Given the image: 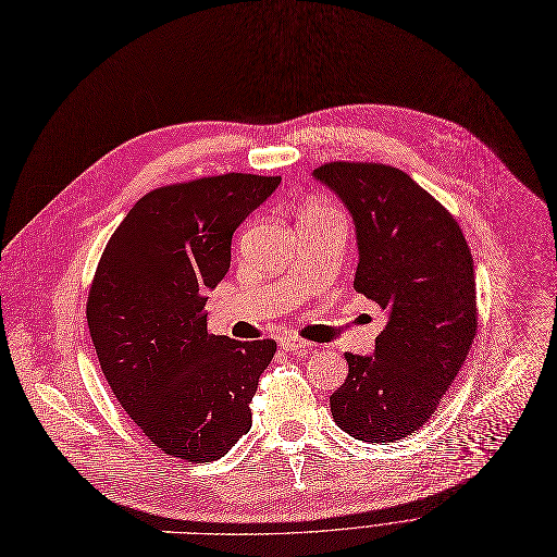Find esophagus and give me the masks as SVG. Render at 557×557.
<instances>
[{
  "instance_id": "1",
  "label": "esophagus",
  "mask_w": 557,
  "mask_h": 557,
  "mask_svg": "<svg viewBox=\"0 0 557 557\" xmlns=\"http://www.w3.org/2000/svg\"><path fill=\"white\" fill-rule=\"evenodd\" d=\"M277 344H280V348H284V350H307V348L311 346L309 342L299 339V337H295V335H282V337L277 339Z\"/></svg>"
}]
</instances>
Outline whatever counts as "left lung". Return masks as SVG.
Returning <instances> with one entry per match:
<instances>
[{"label": "left lung", "instance_id": "obj_1", "mask_svg": "<svg viewBox=\"0 0 557 557\" xmlns=\"http://www.w3.org/2000/svg\"><path fill=\"white\" fill-rule=\"evenodd\" d=\"M356 224V290L386 311L373 356L346 352L331 395L335 424L362 442H395L431 420L478 329L475 271L453 215L411 175L384 164L313 171Z\"/></svg>", "mask_w": 557, "mask_h": 557}]
</instances>
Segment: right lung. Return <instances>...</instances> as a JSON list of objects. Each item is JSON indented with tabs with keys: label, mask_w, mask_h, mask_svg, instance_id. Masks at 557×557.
I'll use <instances>...</instances> for the list:
<instances>
[{
	"label": "right lung",
	"mask_w": 557,
	"mask_h": 557,
	"mask_svg": "<svg viewBox=\"0 0 557 557\" xmlns=\"http://www.w3.org/2000/svg\"><path fill=\"white\" fill-rule=\"evenodd\" d=\"M280 182L228 173L150 190L99 260L86 307L99 367L173 458L220 460L250 431L248 401L277 344L211 335L205 307L231 267L233 233Z\"/></svg>",
	"instance_id": "add662e5"
}]
</instances>
